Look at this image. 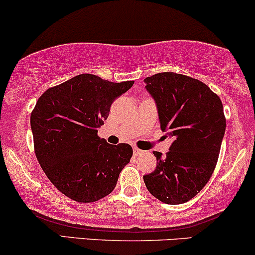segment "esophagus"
<instances>
[{
  "mask_svg": "<svg viewBox=\"0 0 255 255\" xmlns=\"http://www.w3.org/2000/svg\"><path fill=\"white\" fill-rule=\"evenodd\" d=\"M133 152H134V155H136V156H139V155H142V153H144L143 150L138 149V147H136V146L133 147Z\"/></svg>",
  "mask_w": 255,
  "mask_h": 255,
  "instance_id": "1",
  "label": "esophagus"
}]
</instances>
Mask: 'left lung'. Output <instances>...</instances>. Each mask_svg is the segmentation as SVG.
I'll use <instances>...</instances> for the list:
<instances>
[{
    "instance_id": "8db88e82",
    "label": "left lung",
    "mask_w": 255,
    "mask_h": 255,
    "mask_svg": "<svg viewBox=\"0 0 255 255\" xmlns=\"http://www.w3.org/2000/svg\"><path fill=\"white\" fill-rule=\"evenodd\" d=\"M155 100L162 131L174 142L165 156L153 151L156 169L144 175L151 195L166 204L193 199L209 181L226 131L224 106L202 81L163 72L144 79Z\"/></svg>"
}]
</instances>
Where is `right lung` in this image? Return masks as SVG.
Listing matches in <instances>:
<instances>
[{"label": "right lung", "mask_w": 255, "mask_h": 255, "mask_svg": "<svg viewBox=\"0 0 255 255\" xmlns=\"http://www.w3.org/2000/svg\"><path fill=\"white\" fill-rule=\"evenodd\" d=\"M133 83L80 74L48 89L36 102L30 115L36 158L56 189L70 199L89 203L105 197L130 162L131 145L100 139L98 128L113 100Z\"/></svg>", "instance_id": "right-lung-1"}]
</instances>
